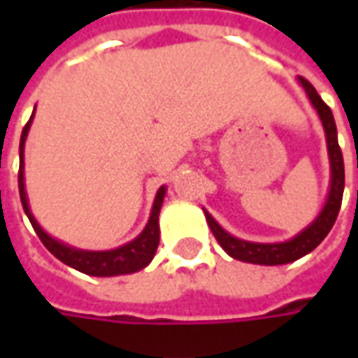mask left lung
I'll return each instance as SVG.
<instances>
[{"mask_svg":"<svg viewBox=\"0 0 358 358\" xmlns=\"http://www.w3.org/2000/svg\"><path fill=\"white\" fill-rule=\"evenodd\" d=\"M301 85L305 87L307 95H309L310 103L315 105V109L319 111L321 121H323L324 133H327V147H329V157H331V171H333V179H331V193L327 205L317 217V221L305 229L303 233H299L295 239L287 241V243H249V241H241L231 237L227 231L217 225L213 217L205 213L207 223L213 231L215 239L219 241V245L227 251L233 259H239L245 263H255V265H285L296 261L301 257L310 253L321 241L329 235V231L333 229L335 221H337L338 209H341V201H343V189H345V163H343V153L337 141V125H335V117L331 107L321 99V95L317 90L310 85L305 77H299Z\"/></svg>","mask_w":358,"mask_h":358,"instance_id":"left-lung-1","label":"left lung"}]
</instances>
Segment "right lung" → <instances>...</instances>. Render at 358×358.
<instances>
[{
	"instance_id": "add662e5",
	"label": "right lung",
	"mask_w": 358,
	"mask_h": 358,
	"mask_svg": "<svg viewBox=\"0 0 358 358\" xmlns=\"http://www.w3.org/2000/svg\"><path fill=\"white\" fill-rule=\"evenodd\" d=\"M34 119V115H31ZM31 119L25 123V127L21 131L20 141V173H17V183H20V197L23 211L29 217L31 225H34L37 237L41 243L48 247L49 253H53L62 263L69 265V267L77 268L85 275H93V277H113V275H125V273H135L139 268L149 265V261L153 259V255L157 251L159 245V211H161V203L165 197V187H161L157 191V197L153 203V211L149 217V223L143 229V233L135 241H131L127 245L113 249V251H79V249H71L67 245H63L59 241L51 239L43 229L37 225L34 215L29 213L27 207V197H25V185H23V145H25V137L29 131V123Z\"/></svg>"
}]
</instances>
